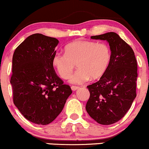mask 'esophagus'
<instances>
[{
  "instance_id": "1",
  "label": "esophagus",
  "mask_w": 149,
  "mask_h": 149,
  "mask_svg": "<svg viewBox=\"0 0 149 149\" xmlns=\"http://www.w3.org/2000/svg\"><path fill=\"white\" fill-rule=\"evenodd\" d=\"M79 88V86H71V89L72 91H76L77 90V89Z\"/></svg>"
}]
</instances>
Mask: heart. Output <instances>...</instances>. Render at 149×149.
Instances as JSON below:
<instances>
[{"mask_svg":"<svg viewBox=\"0 0 149 149\" xmlns=\"http://www.w3.org/2000/svg\"><path fill=\"white\" fill-rule=\"evenodd\" d=\"M110 57V50L105 44L75 40L65 47V54H54L52 62L59 76L65 79L69 77L76 64L78 69L70 76V82L80 84L90 77H100L107 68Z\"/></svg>","mask_w":149,"mask_h":149,"instance_id":"heart-1","label":"heart"}]
</instances>
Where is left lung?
<instances>
[{
  "instance_id": "8db88e82",
  "label": "left lung",
  "mask_w": 149,
  "mask_h": 149,
  "mask_svg": "<svg viewBox=\"0 0 149 149\" xmlns=\"http://www.w3.org/2000/svg\"><path fill=\"white\" fill-rule=\"evenodd\" d=\"M106 40L110 47L109 63L98 81L87 86L90 97L86 109L93 119L111 125L121 119L136 97L137 63L130 45L116 33L91 37Z\"/></svg>"
}]
</instances>
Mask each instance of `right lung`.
I'll return each instance as SVG.
<instances>
[{"instance_id": "add662e5", "label": "right lung", "mask_w": 149, "mask_h": 149, "mask_svg": "<svg viewBox=\"0 0 149 149\" xmlns=\"http://www.w3.org/2000/svg\"><path fill=\"white\" fill-rule=\"evenodd\" d=\"M58 42L56 38L36 33L17 47L12 57L14 104L26 119L38 125L55 120L72 93L52 65Z\"/></svg>"}]
</instances>
